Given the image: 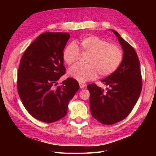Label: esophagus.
<instances>
[{
  "label": "esophagus",
  "mask_w": 156,
  "mask_h": 156,
  "mask_svg": "<svg viewBox=\"0 0 156 156\" xmlns=\"http://www.w3.org/2000/svg\"><path fill=\"white\" fill-rule=\"evenodd\" d=\"M79 87H80V88H84V87H86V84H84L83 83H80L79 84Z\"/></svg>",
  "instance_id": "obj_1"
}]
</instances>
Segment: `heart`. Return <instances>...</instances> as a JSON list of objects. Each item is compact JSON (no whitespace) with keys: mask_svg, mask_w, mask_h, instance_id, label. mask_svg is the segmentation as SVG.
I'll return each mask as SVG.
<instances>
[{"mask_svg":"<svg viewBox=\"0 0 156 156\" xmlns=\"http://www.w3.org/2000/svg\"><path fill=\"white\" fill-rule=\"evenodd\" d=\"M79 47L81 52L89 54L87 64H75L68 69V74L80 83L95 79L98 74L101 77L111 75L123 60V51L120 46L111 44L96 36L83 37ZM79 56L78 48L73 43L69 44L63 52V59L68 65L76 62Z\"/></svg>","mask_w":156,"mask_h":156,"instance_id":"b5f03b06","label":"heart"}]
</instances>
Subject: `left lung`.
I'll return each instance as SVG.
<instances>
[{
	"label": "left lung",
	"mask_w": 156,
	"mask_h": 156,
	"mask_svg": "<svg viewBox=\"0 0 156 156\" xmlns=\"http://www.w3.org/2000/svg\"><path fill=\"white\" fill-rule=\"evenodd\" d=\"M123 51V60L115 72L101 80L108 87L107 91L96 84H90V108L92 116L103 124H115L129 115L137 101L142 90L140 62L137 54L130 44L116 31Z\"/></svg>",
	"instance_id": "obj_1"
}]
</instances>
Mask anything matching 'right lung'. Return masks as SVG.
<instances>
[{
  "instance_id": "1",
  "label": "right lung",
  "mask_w": 156,
  "mask_h": 156,
  "mask_svg": "<svg viewBox=\"0 0 156 156\" xmlns=\"http://www.w3.org/2000/svg\"><path fill=\"white\" fill-rule=\"evenodd\" d=\"M70 37L68 32H45L28 47L17 72V91L29 114L52 123L66 115L68 105L79 89L76 80L68 78L57 86L66 72L63 51Z\"/></svg>"
}]
</instances>
